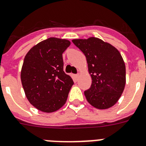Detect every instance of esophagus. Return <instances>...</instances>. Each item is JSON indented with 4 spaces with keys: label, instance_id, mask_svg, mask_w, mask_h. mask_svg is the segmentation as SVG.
Returning a JSON list of instances; mask_svg holds the SVG:
<instances>
[{
    "label": "esophagus",
    "instance_id": "obj_1",
    "mask_svg": "<svg viewBox=\"0 0 146 146\" xmlns=\"http://www.w3.org/2000/svg\"><path fill=\"white\" fill-rule=\"evenodd\" d=\"M79 77H80V74H75V75H74V77H75L76 80L78 79V78H79Z\"/></svg>",
    "mask_w": 146,
    "mask_h": 146
}]
</instances>
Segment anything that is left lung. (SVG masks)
<instances>
[{"label":"left lung","instance_id":"8db88e82","mask_svg":"<svg viewBox=\"0 0 146 146\" xmlns=\"http://www.w3.org/2000/svg\"><path fill=\"white\" fill-rule=\"evenodd\" d=\"M86 55L92 83L84 92L87 101L95 108L105 110L116 104L126 85V66L114 46L96 37L73 39Z\"/></svg>","mask_w":146,"mask_h":146}]
</instances>
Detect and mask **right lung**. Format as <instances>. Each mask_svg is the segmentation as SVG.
Instances as JSON below:
<instances>
[{
  "label": "right lung",
  "mask_w": 146,
  "mask_h": 146,
  "mask_svg": "<svg viewBox=\"0 0 146 146\" xmlns=\"http://www.w3.org/2000/svg\"><path fill=\"white\" fill-rule=\"evenodd\" d=\"M70 44L50 37L33 46L24 58L22 85L29 102L40 111H57L66 102L74 82L64 72L62 55Z\"/></svg>",
  "instance_id": "add662e5"
}]
</instances>
